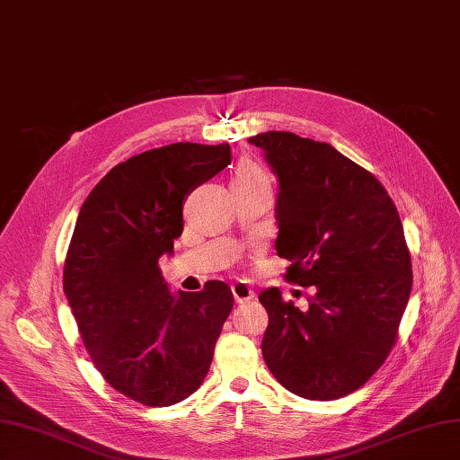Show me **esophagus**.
<instances>
[{
    "instance_id": "34e87169",
    "label": "esophagus",
    "mask_w": 460,
    "mask_h": 460,
    "mask_svg": "<svg viewBox=\"0 0 460 460\" xmlns=\"http://www.w3.org/2000/svg\"><path fill=\"white\" fill-rule=\"evenodd\" d=\"M232 296H234L235 303H245V301L255 299V291L243 282H235V284H232Z\"/></svg>"
}]
</instances>
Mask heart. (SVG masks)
Listing matches in <instances>:
<instances>
[{"instance_id":"heart-1","label":"heart","mask_w":460,"mask_h":460,"mask_svg":"<svg viewBox=\"0 0 460 460\" xmlns=\"http://www.w3.org/2000/svg\"><path fill=\"white\" fill-rule=\"evenodd\" d=\"M234 182H269V176L257 163L243 161L240 163L238 171H235Z\"/></svg>"}]
</instances>
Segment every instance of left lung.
I'll return each mask as SVG.
<instances>
[{
  "label": "left lung",
  "mask_w": 460,
  "mask_h": 460,
  "mask_svg": "<svg viewBox=\"0 0 460 460\" xmlns=\"http://www.w3.org/2000/svg\"><path fill=\"white\" fill-rule=\"evenodd\" d=\"M247 142L278 178L276 252L291 262L286 278L313 286L307 311L278 288L261 291L264 363L299 397H345L384 365L409 303L399 213L378 180L326 142L276 130Z\"/></svg>",
  "instance_id": "left-lung-1"
}]
</instances>
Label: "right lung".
Wrapping results in <instances>:
<instances>
[{
    "label": "right lung",
    "mask_w": 460,
    "mask_h": 460,
    "mask_svg": "<svg viewBox=\"0 0 460 460\" xmlns=\"http://www.w3.org/2000/svg\"><path fill=\"white\" fill-rule=\"evenodd\" d=\"M230 159L228 144L149 149L111 169L80 207L65 296L95 368L142 405L169 407L196 392L234 307L220 280L171 294L157 264L182 235L186 198Z\"/></svg>",
    "instance_id": "right-lung-1"
}]
</instances>
